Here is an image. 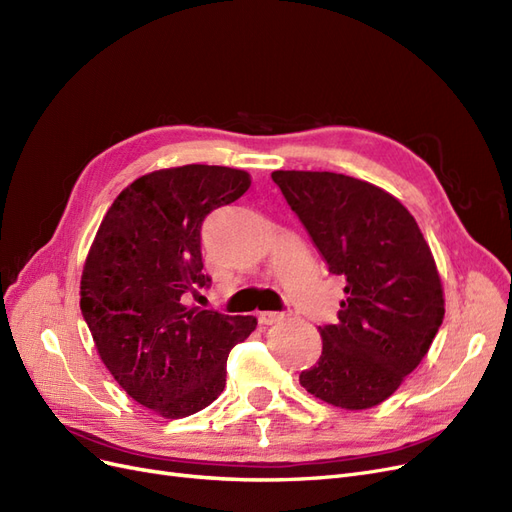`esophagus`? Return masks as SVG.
<instances>
[{
  "label": "esophagus",
  "instance_id": "1",
  "mask_svg": "<svg viewBox=\"0 0 512 512\" xmlns=\"http://www.w3.org/2000/svg\"><path fill=\"white\" fill-rule=\"evenodd\" d=\"M257 318H259L261 325H278L287 318V314L285 312H259Z\"/></svg>",
  "mask_w": 512,
  "mask_h": 512
}]
</instances>
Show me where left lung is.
Segmentation results:
<instances>
[{"mask_svg": "<svg viewBox=\"0 0 512 512\" xmlns=\"http://www.w3.org/2000/svg\"><path fill=\"white\" fill-rule=\"evenodd\" d=\"M272 179L329 272L346 278L337 323L318 327L323 354L299 384L342 409L380 405L420 365L443 323L430 246L407 208L367 181L312 170H276Z\"/></svg>", "mask_w": 512, "mask_h": 512, "instance_id": "obj_1", "label": "left lung"}]
</instances>
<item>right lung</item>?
Returning a JSON list of instances; mask_svg holds the SVG:
<instances>
[{"label":"right lung","mask_w":512,"mask_h":512,"mask_svg":"<svg viewBox=\"0 0 512 512\" xmlns=\"http://www.w3.org/2000/svg\"><path fill=\"white\" fill-rule=\"evenodd\" d=\"M251 185L244 170L187 164L132 181L113 200L90 246L80 308L101 361L139 405L187 418L225 388L230 350L255 316L185 306L211 287L202 223Z\"/></svg>","instance_id":"obj_1"}]
</instances>
